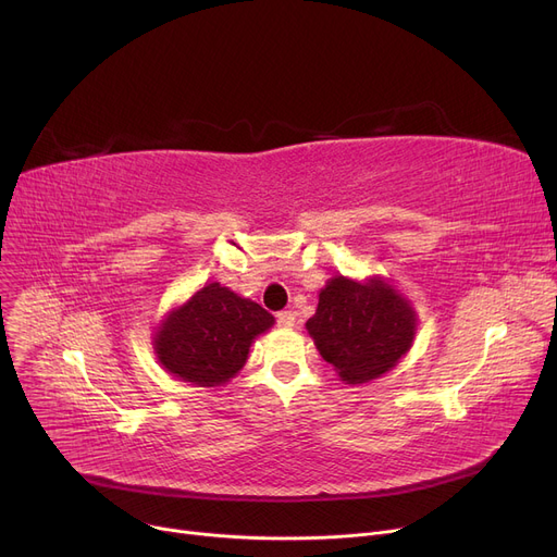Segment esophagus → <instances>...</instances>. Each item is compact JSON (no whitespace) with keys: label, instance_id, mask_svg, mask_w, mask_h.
Masks as SVG:
<instances>
[{"label":"esophagus","instance_id":"esophagus-1","mask_svg":"<svg viewBox=\"0 0 557 557\" xmlns=\"http://www.w3.org/2000/svg\"><path fill=\"white\" fill-rule=\"evenodd\" d=\"M277 325L284 330H290L296 325V313L294 311H280L277 313Z\"/></svg>","mask_w":557,"mask_h":557}]
</instances>
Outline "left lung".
<instances>
[{
  "mask_svg": "<svg viewBox=\"0 0 557 557\" xmlns=\"http://www.w3.org/2000/svg\"><path fill=\"white\" fill-rule=\"evenodd\" d=\"M307 332L341 382L368 384L411 349L418 313L386 277L334 275L320 288Z\"/></svg>",
  "mask_w": 557,
  "mask_h": 557,
  "instance_id": "left-lung-1",
  "label": "left lung"
}]
</instances>
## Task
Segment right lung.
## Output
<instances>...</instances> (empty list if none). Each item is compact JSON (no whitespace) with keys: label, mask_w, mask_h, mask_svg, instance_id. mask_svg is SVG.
Segmentation results:
<instances>
[{"label":"right lung","mask_w":557,"mask_h":557,"mask_svg":"<svg viewBox=\"0 0 557 557\" xmlns=\"http://www.w3.org/2000/svg\"><path fill=\"white\" fill-rule=\"evenodd\" d=\"M273 325L267 309L210 282L160 320L153 352L169 374L191 386L216 388L239 374L255 338Z\"/></svg>","instance_id":"1"}]
</instances>
